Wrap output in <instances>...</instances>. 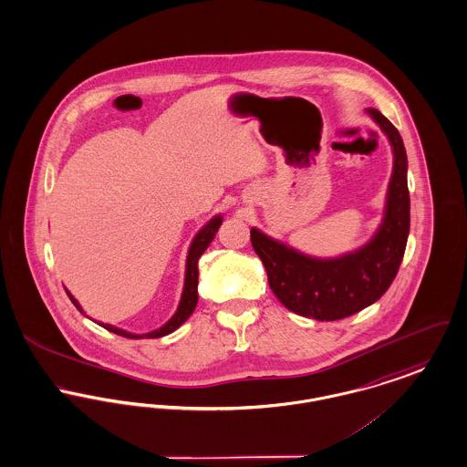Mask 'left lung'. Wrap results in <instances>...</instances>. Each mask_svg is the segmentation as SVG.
Wrapping results in <instances>:
<instances>
[{
    "label": "left lung",
    "mask_w": 467,
    "mask_h": 467,
    "mask_svg": "<svg viewBox=\"0 0 467 467\" xmlns=\"http://www.w3.org/2000/svg\"><path fill=\"white\" fill-rule=\"evenodd\" d=\"M367 114L391 144L393 171L383 220L374 236L355 252L312 257L252 227L250 242L261 257L270 287L291 312L317 321L349 317L378 302L391 285L410 236L408 155L399 130L378 109Z\"/></svg>",
    "instance_id": "left-lung-1"
}]
</instances>
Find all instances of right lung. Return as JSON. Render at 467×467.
I'll use <instances>...</instances> for the list:
<instances>
[{"label":"right lung","instance_id":"obj_1","mask_svg":"<svg viewBox=\"0 0 467 467\" xmlns=\"http://www.w3.org/2000/svg\"><path fill=\"white\" fill-rule=\"evenodd\" d=\"M220 223H222V215H215L210 222H206V223L197 231V234L193 236L192 244H191V248H189V254H187L185 284H183V293H182V298H180V305H178L174 316H172L165 325H162L161 328L153 329V331H150V333L138 335V333H130V331H127V329L116 328V327L108 325V323H100V321H99V323L95 321V323L100 325L102 328L109 329L112 333L121 335V337H127V338H159V337H164V335L172 333L174 329L180 328V327L191 317V314H192L193 308H195V305H197V300H199V296H197V280H199L197 263H199V257L204 254V250L213 242V238H215L217 231H219ZM65 291H67L68 298L76 305V308L86 316L83 306L70 295V291H68V289H65Z\"/></svg>","mask_w":467,"mask_h":467}]
</instances>
